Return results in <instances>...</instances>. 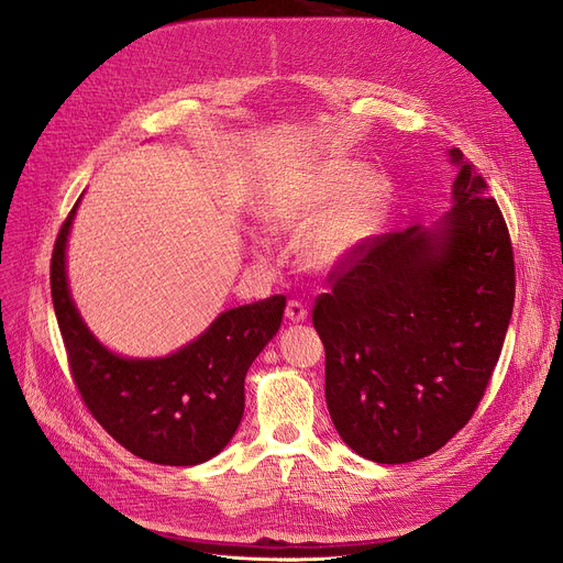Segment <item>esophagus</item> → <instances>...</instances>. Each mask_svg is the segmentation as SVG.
Listing matches in <instances>:
<instances>
[{"mask_svg": "<svg viewBox=\"0 0 563 563\" xmlns=\"http://www.w3.org/2000/svg\"><path fill=\"white\" fill-rule=\"evenodd\" d=\"M285 317H287L289 321H294V323H299V321H303V319L308 317V310H306V306L299 303V301H287Z\"/></svg>", "mask_w": 563, "mask_h": 563, "instance_id": "1", "label": "esophagus"}]
</instances>
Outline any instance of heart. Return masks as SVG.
<instances>
[{
	"label": "heart",
	"instance_id": "obj_1",
	"mask_svg": "<svg viewBox=\"0 0 563 563\" xmlns=\"http://www.w3.org/2000/svg\"><path fill=\"white\" fill-rule=\"evenodd\" d=\"M388 198L386 175L335 159L274 189L262 205V219L276 232L303 234L301 262L308 269L331 272L376 232Z\"/></svg>",
	"mask_w": 563,
	"mask_h": 563
}]
</instances>
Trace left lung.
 Masks as SVG:
<instances>
[{"label":"left lung","mask_w":563,"mask_h":563,"mask_svg":"<svg viewBox=\"0 0 563 563\" xmlns=\"http://www.w3.org/2000/svg\"><path fill=\"white\" fill-rule=\"evenodd\" d=\"M450 162L452 210L431 228L369 236L314 301L331 420L374 463L424 459L467 424L511 321L509 228L459 147Z\"/></svg>","instance_id":"left-lung-1"}]
</instances>
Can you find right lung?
Masks as SVG:
<instances>
[{
	"mask_svg": "<svg viewBox=\"0 0 563 563\" xmlns=\"http://www.w3.org/2000/svg\"><path fill=\"white\" fill-rule=\"evenodd\" d=\"M70 210L54 242L49 285L75 386L91 416L134 456L196 465L217 456L244 416V378L278 333L285 297L221 312L166 358H123L102 346L77 312L66 276Z\"/></svg>",
	"mask_w": 563,
	"mask_h": 563,
	"instance_id": "1",
	"label": "right lung"
}]
</instances>
